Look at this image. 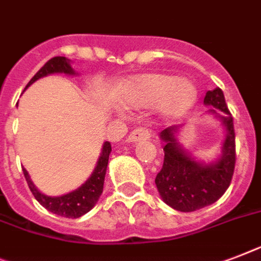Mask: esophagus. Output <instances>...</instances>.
Returning <instances> with one entry per match:
<instances>
[{
    "instance_id": "obj_1",
    "label": "esophagus",
    "mask_w": 261,
    "mask_h": 261,
    "mask_svg": "<svg viewBox=\"0 0 261 261\" xmlns=\"http://www.w3.org/2000/svg\"><path fill=\"white\" fill-rule=\"evenodd\" d=\"M150 138V131L145 127H141V128H137V130L131 131L128 138H127V141L128 142H139L143 141V139H147Z\"/></svg>"
}]
</instances>
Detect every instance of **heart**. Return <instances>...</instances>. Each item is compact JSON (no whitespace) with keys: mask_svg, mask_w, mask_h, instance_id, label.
Listing matches in <instances>:
<instances>
[{"mask_svg":"<svg viewBox=\"0 0 261 261\" xmlns=\"http://www.w3.org/2000/svg\"><path fill=\"white\" fill-rule=\"evenodd\" d=\"M119 100L130 109L158 106L167 118H178L192 109L197 100V88L192 82L170 73H145L127 80Z\"/></svg>","mask_w":261,"mask_h":261,"instance_id":"b5f03b06","label":"heart"}]
</instances>
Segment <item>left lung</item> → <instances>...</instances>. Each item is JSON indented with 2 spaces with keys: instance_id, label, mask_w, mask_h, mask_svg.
I'll list each match as a JSON object with an SVG mask.
<instances>
[{
  "instance_id": "8db88e82",
  "label": "left lung",
  "mask_w": 261,
  "mask_h": 261,
  "mask_svg": "<svg viewBox=\"0 0 261 261\" xmlns=\"http://www.w3.org/2000/svg\"><path fill=\"white\" fill-rule=\"evenodd\" d=\"M204 103L213 107L209 111L219 116L226 128L222 154L215 164L197 162L182 149L175 139L179 126L167 127L160 134L164 141L165 158L164 166L155 177L156 189L169 206L179 212L198 211L216 202L229 188L233 177L236 165L233 118L221 88L207 91Z\"/></svg>"
}]
</instances>
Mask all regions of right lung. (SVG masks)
<instances>
[{
	"instance_id": "obj_1",
	"label": "right lung",
	"mask_w": 261,
	"mask_h": 261,
	"mask_svg": "<svg viewBox=\"0 0 261 261\" xmlns=\"http://www.w3.org/2000/svg\"><path fill=\"white\" fill-rule=\"evenodd\" d=\"M57 72L59 73H67V75H75V71L72 69L68 59H65L63 56L52 57L32 77L31 82L28 83L25 88H28L32 83H35L40 77H44V76L50 75V73H57ZM110 152H111V143L105 142L96 167H95L94 173L91 174L90 178L87 179L79 189L73 190V192L60 197H49L40 193L35 188L33 182L31 181V177L28 174V171L25 169H22V171H24L25 179H27L28 186H29L32 194L35 196L36 200L39 201L42 206L48 209L49 212H52V213H55V215L68 217V219H79V217L86 215L87 212H90L95 206V204L99 200V197H100L101 192H103Z\"/></svg>"
}]
</instances>
